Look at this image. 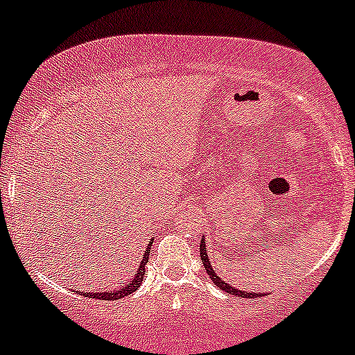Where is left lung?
I'll list each match as a JSON object with an SVG mask.
<instances>
[{
  "mask_svg": "<svg viewBox=\"0 0 355 355\" xmlns=\"http://www.w3.org/2000/svg\"><path fill=\"white\" fill-rule=\"evenodd\" d=\"M200 258H202V263H204V266H205V271L209 272L210 279H212V282L216 283V285L219 286L220 290L227 291V293L234 295V297H241V298H256V297H261V293H248V291L237 290V288H234V286H229L227 283L222 282V278H219V276L216 275V271H214L212 264H210V261H209V254H207V251H205L204 239H200ZM263 295H264V293H263ZM266 295H268V293H266Z\"/></svg>",
  "mask_w": 355,
  "mask_h": 355,
  "instance_id": "left-lung-1",
  "label": "left lung"
}]
</instances>
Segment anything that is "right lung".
I'll return each mask as SVG.
<instances>
[{"instance_id":"right-lung-1","label":"right lung","mask_w":355,"mask_h":355,"mask_svg":"<svg viewBox=\"0 0 355 355\" xmlns=\"http://www.w3.org/2000/svg\"><path fill=\"white\" fill-rule=\"evenodd\" d=\"M151 244H153V241H150V244H148L145 254H143V259H141V264H139L138 271H136V276L133 279H131L128 285H123L118 290H112V291H103V293H99V291H96V293H92V291H89V293H85V297L87 298H97V300H119V298H124L126 295H131L133 291H136L141 285L143 278H145V266L148 263V256H150V249H151ZM80 293V291H79Z\"/></svg>"}]
</instances>
